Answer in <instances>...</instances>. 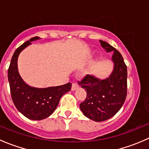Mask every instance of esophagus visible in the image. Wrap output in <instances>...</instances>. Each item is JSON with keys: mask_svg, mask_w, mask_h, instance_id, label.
Listing matches in <instances>:
<instances>
[{"mask_svg": "<svg viewBox=\"0 0 149 149\" xmlns=\"http://www.w3.org/2000/svg\"><path fill=\"white\" fill-rule=\"evenodd\" d=\"M79 88V85L76 83H73L72 84V87H71V90L72 91H75L76 89Z\"/></svg>", "mask_w": 149, "mask_h": 149, "instance_id": "34e87169", "label": "esophagus"}]
</instances>
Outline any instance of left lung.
<instances>
[{
    "instance_id": "8db88e82",
    "label": "left lung",
    "mask_w": 149,
    "mask_h": 149,
    "mask_svg": "<svg viewBox=\"0 0 149 149\" xmlns=\"http://www.w3.org/2000/svg\"><path fill=\"white\" fill-rule=\"evenodd\" d=\"M107 52H114L115 66L109 78L101 80L86 75L78 83L86 91V98L80 104L86 117L96 122L107 120L120 109L127 96V66L119 51L106 42L100 40Z\"/></svg>"
}]
</instances>
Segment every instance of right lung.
I'll return each instance as SVG.
<instances>
[{"mask_svg":"<svg viewBox=\"0 0 149 149\" xmlns=\"http://www.w3.org/2000/svg\"><path fill=\"white\" fill-rule=\"evenodd\" d=\"M40 39L34 37L16 49L8 70L10 95L16 109L29 119L40 120L52 115L62 96L71 88V84L58 86L38 88L31 87L24 82L18 71L17 60L20 52L31 42Z\"/></svg>","mask_w":149,"mask_h":149,"instance_id":"obj_1","label":"right lung"}]
</instances>
